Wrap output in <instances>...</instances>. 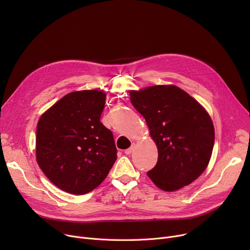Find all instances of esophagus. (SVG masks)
I'll list each match as a JSON object with an SVG mask.
<instances>
[{"label": "esophagus", "mask_w": 250, "mask_h": 250, "mask_svg": "<svg viewBox=\"0 0 250 250\" xmlns=\"http://www.w3.org/2000/svg\"><path fill=\"white\" fill-rule=\"evenodd\" d=\"M134 149H135V144H133L132 146H130L128 149H126L125 151V153L126 154V155H129V154H132L133 153V151H134Z\"/></svg>", "instance_id": "1"}]
</instances>
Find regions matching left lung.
I'll use <instances>...</instances> for the list:
<instances>
[{
  "mask_svg": "<svg viewBox=\"0 0 250 250\" xmlns=\"http://www.w3.org/2000/svg\"><path fill=\"white\" fill-rule=\"evenodd\" d=\"M129 95L158 148V161L148 176L165 191L190 185L205 171L212 156L215 128L208 113L173 85L129 91Z\"/></svg>",
  "mask_w": 250,
  "mask_h": 250,
  "instance_id": "1",
  "label": "left lung"
}]
</instances>
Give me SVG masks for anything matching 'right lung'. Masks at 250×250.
<instances>
[{"mask_svg":"<svg viewBox=\"0 0 250 250\" xmlns=\"http://www.w3.org/2000/svg\"><path fill=\"white\" fill-rule=\"evenodd\" d=\"M105 98L99 90L71 92L39 118L36 160L63 191L85 194L95 189L116 160L113 135L100 123Z\"/></svg>","mask_w":250,"mask_h":250,"instance_id":"1","label":"right lung"}]
</instances>
